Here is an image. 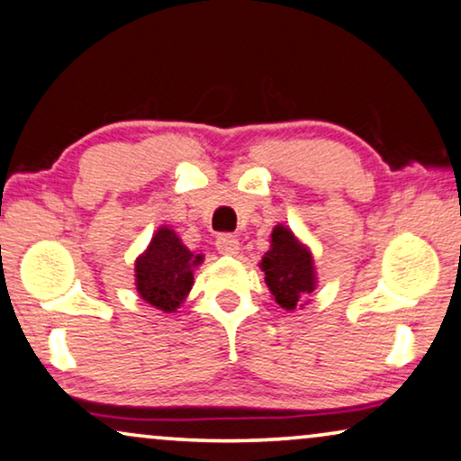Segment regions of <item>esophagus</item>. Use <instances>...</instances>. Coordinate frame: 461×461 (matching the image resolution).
Here are the masks:
<instances>
[{"label":"esophagus","mask_w":461,"mask_h":461,"mask_svg":"<svg viewBox=\"0 0 461 461\" xmlns=\"http://www.w3.org/2000/svg\"><path fill=\"white\" fill-rule=\"evenodd\" d=\"M214 247L221 255H236L238 250H240V242H238L236 236L231 234H221L217 238V242H214Z\"/></svg>","instance_id":"esophagus-1"}]
</instances>
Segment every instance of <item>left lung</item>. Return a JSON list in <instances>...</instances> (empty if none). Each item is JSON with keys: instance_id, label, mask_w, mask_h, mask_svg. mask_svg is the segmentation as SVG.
Segmentation results:
<instances>
[{"instance_id": "left-lung-1", "label": "left lung", "mask_w": 461, "mask_h": 461, "mask_svg": "<svg viewBox=\"0 0 461 461\" xmlns=\"http://www.w3.org/2000/svg\"><path fill=\"white\" fill-rule=\"evenodd\" d=\"M266 282L276 303L285 310H294L314 291V263L308 249H303L285 225L272 231V249L261 259Z\"/></svg>"}]
</instances>
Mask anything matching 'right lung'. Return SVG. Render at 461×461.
Listing matches in <instances>:
<instances>
[{"label": "right lung", "mask_w": 461, "mask_h": 461, "mask_svg": "<svg viewBox=\"0 0 461 461\" xmlns=\"http://www.w3.org/2000/svg\"><path fill=\"white\" fill-rule=\"evenodd\" d=\"M202 255L183 247L168 227H159L149 249L137 259V291L147 303L164 312H175L194 285V267Z\"/></svg>", "instance_id": "add662e5"}]
</instances>
